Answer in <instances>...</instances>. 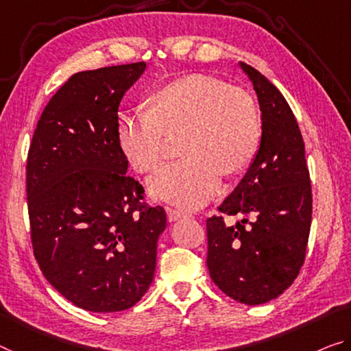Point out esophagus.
Wrapping results in <instances>:
<instances>
[{"label": "esophagus", "instance_id": "34e87169", "mask_svg": "<svg viewBox=\"0 0 351 351\" xmlns=\"http://www.w3.org/2000/svg\"><path fill=\"white\" fill-rule=\"evenodd\" d=\"M166 213H168V221L172 223V221H177L180 218H185V217H190V215L185 213V212H180V210H174V208H166Z\"/></svg>", "mask_w": 351, "mask_h": 351}]
</instances>
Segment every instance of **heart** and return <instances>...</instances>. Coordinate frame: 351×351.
<instances>
[{
    "label": "heart",
    "instance_id": "heart-1",
    "mask_svg": "<svg viewBox=\"0 0 351 351\" xmlns=\"http://www.w3.org/2000/svg\"><path fill=\"white\" fill-rule=\"evenodd\" d=\"M182 134V160L154 172V197L196 208L219 191L223 172L237 174L256 157L262 121L256 100L243 89L208 75H186L150 97V110L121 116L117 141L133 169L149 172L166 155L168 133Z\"/></svg>",
    "mask_w": 351,
    "mask_h": 351
}]
</instances>
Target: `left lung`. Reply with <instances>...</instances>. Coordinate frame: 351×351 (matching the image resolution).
Returning a JSON list of instances; mask_svg holds the SVG:
<instances>
[{
	"label": "left lung",
	"mask_w": 351,
	"mask_h": 351,
	"mask_svg": "<svg viewBox=\"0 0 351 351\" xmlns=\"http://www.w3.org/2000/svg\"><path fill=\"white\" fill-rule=\"evenodd\" d=\"M261 106L262 138L243 179L218 210L245 215L235 226L207 219V268L213 282L243 304L268 303L287 290L304 262L312 191L304 143L292 110L254 67L239 62Z\"/></svg>",
	"instance_id": "1"
}]
</instances>
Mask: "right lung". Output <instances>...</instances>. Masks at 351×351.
I'll use <instances>...</instances> for the list:
<instances>
[{
    "label": "right lung",
    "instance_id": "1",
    "mask_svg": "<svg viewBox=\"0 0 351 351\" xmlns=\"http://www.w3.org/2000/svg\"><path fill=\"white\" fill-rule=\"evenodd\" d=\"M145 62L78 72L48 101L32 136L26 194L47 281L90 312H119L154 281L163 207H147L117 141L123 94Z\"/></svg>",
    "mask_w": 351,
    "mask_h": 351
}]
</instances>
